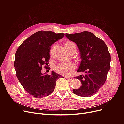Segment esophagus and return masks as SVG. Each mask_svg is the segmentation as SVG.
<instances>
[{"label": "esophagus", "instance_id": "34e87169", "mask_svg": "<svg viewBox=\"0 0 124 124\" xmlns=\"http://www.w3.org/2000/svg\"><path fill=\"white\" fill-rule=\"evenodd\" d=\"M65 78H66V79L67 80H71L72 79V78L71 77H66Z\"/></svg>", "mask_w": 124, "mask_h": 124}]
</instances>
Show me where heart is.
Segmentation results:
<instances>
[{
  "label": "heart",
  "instance_id": "1",
  "mask_svg": "<svg viewBox=\"0 0 124 124\" xmlns=\"http://www.w3.org/2000/svg\"><path fill=\"white\" fill-rule=\"evenodd\" d=\"M65 47L66 50H68L71 47H76V44L72 41H68L65 42ZM75 68H76V66L74 63L72 62L64 63L56 67V70L59 74L63 75V76H67L72 73L75 69Z\"/></svg>",
  "mask_w": 124,
  "mask_h": 124
}]
</instances>
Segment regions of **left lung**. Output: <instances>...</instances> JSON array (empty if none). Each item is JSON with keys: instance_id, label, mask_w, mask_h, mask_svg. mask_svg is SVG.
<instances>
[{"instance_id": "obj_1", "label": "left lung", "mask_w": 124, "mask_h": 124, "mask_svg": "<svg viewBox=\"0 0 124 124\" xmlns=\"http://www.w3.org/2000/svg\"><path fill=\"white\" fill-rule=\"evenodd\" d=\"M65 36L77 44L81 59L77 72L85 73L74 78L80 80L82 85L73 89V93L78 96L91 97L104 84L110 69L108 47L103 40L88 31L66 33Z\"/></svg>"}]
</instances>
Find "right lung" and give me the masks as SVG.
<instances>
[{"mask_svg": "<svg viewBox=\"0 0 124 124\" xmlns=\"http://www.w3.org/2000/svg\"><path fill=\"white\" fill-rule=\"evenodd\" d=\"M64 36L41 31L26 39L17 50L14 62L16 77L25 91L35 98L51 94L56 81L62 77L54 71L43 74L41 70L43 65H48L52 44Z\"/></svg>", "mask_w": 124, "mask_h": 124, "instance_id": "1", "label": "right lung"}]
</instances>
